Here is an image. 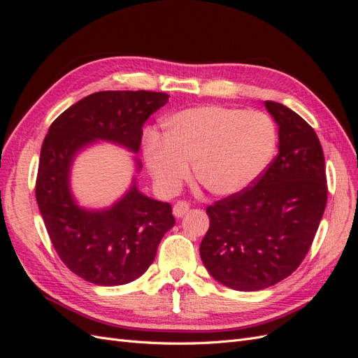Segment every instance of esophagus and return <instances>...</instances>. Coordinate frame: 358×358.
Instances as JSON below:
<instances>
[{
	"label": "esophagus",
	"mask_w": 358,
	"mask_h": 358,
	"mask_svg": "<svg viewBox=\"0 0 358 358\" xmlns=\"http://www.w3.org/2000/svg\"><path fill=\"white\" fill-rule=\"evenodd\" d=\"M188 210H189V204L187 201H178L175 206H173V215H175L176 218H182V216Z\"/></svg>",
	"instance_id": "esophagus-1"
}]
</instances>
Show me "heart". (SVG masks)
Instances as JSON below:
<instances>
[{"mask_svg":"<svg viewBox=\"0 0 358 358\" xmlns=\"http://www.w3.org/2000/svg\"><path fill=\"white\" fill-rule=\"evenodd\" d=\"M276 127L263 112L201 106L178 112L164 122L162 140L145 148L157 185L175 192L189 176L216 197H231L263 175L276 149Z\"/></svg>","mask_w":358,"mask_h":358,"instance_id":"obj_1","label":"heart"}]
</instances>
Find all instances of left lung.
<instances>
[{"mask_svg":"<svg viewBox=\"0 0 358 358\" xmlns=\"http://www.w3.org/2000/svg\"><path fill=\"white\" fill-rule=\"evenodd\" d=\"M264 106L278 125V155L254 187L206 209L210 225L200 245L212 278L237 291L268 288L294 272L327 203L317 133L287 106Z\"/></svg>","mask_w":358,"mask_h":358,"instance_id":"1","label":"left lung"}]
</instances>
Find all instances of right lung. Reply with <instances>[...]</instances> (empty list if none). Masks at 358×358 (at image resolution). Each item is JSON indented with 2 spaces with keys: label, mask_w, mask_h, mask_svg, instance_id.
Returning <instances> with one entry per match:
<instances>
[{
  "label": "right lung",
  "mask_w": 358,
  "mask_h": 358,
  "mask_svg": "<svg viewBox=\"0 0 358 358\" xmlns=\"http://www.w3.org/2000/svg\"><path fill=\"white\" fill-rule=\"evenodd\" d=\"M169 96L150 91L95 92L62 112L45 137L36 182L38 209L62 263L88 282L116 287L142 276L175 218L169 203L138 191L136 176L109 208H83L71 192L73 162L96 142L138 154L145 122ZM134 166L137 173L142 170L137 157Z\"/></svg>",
  "instance_id": "add662e5"
}]
</instances>
